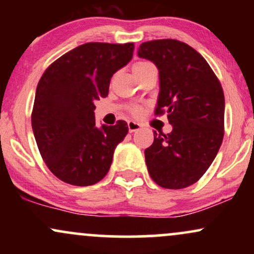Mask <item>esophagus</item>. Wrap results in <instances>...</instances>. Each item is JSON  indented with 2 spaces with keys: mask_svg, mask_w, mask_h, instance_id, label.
Listing matches in <instances>:
<instances>
[{
  "mask_svg": "<svg viewBox=\"0 0 254 254\" xmlns=\"http://www.w3.org/2000/svg\"><path fill=\"white\" fill-rule=\"evenodd\" d=\"M127 127H129L130 132H135V131H138L139 129H141V124L130 121V122H127Z\"/></svg>",
  "mask_w": 254,
  "mask_h": 254,
  "instance_id": "34e87169",
  "label": "esophagus"
}]
</instances>
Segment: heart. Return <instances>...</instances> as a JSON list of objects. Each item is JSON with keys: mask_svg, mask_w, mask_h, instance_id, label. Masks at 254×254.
<instances>
[{"mask_svg": "<svg viewBox=\"0 0 254 254\" xmlns=\"http://www.w3.org/2000/svg\"><path fill=\"white\" fill-rule=\"evenodd\" d=\"M150 66H153V64L149 62H145V61H139V62H136L132 66L133 74L135 75L139 74V72L144 71L145 69L150 68ZM141 111H142V107L139 106V105H130L129 106V112L133 116H138L139 113H141Z\"/></svg>", "mask_w": 254, "mask_h": 254, "instance_id": "heart-1", "label": "heart"}]
</instances>
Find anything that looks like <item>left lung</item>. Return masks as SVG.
<instances>
[{"label": "left lung", "mask_w": 254, "mask_h": 254, "mask_svg": "<svg viewBox=\"0 0 254 254\" xmlns=\"http://www.w3.org/2000/svg\"><path fill=\"white\" fill-rule=\"evenodd\" d=\"M138 56L159 69L155 116L167 113L173 130L154 132L144 150L151 179L165 189L192 185L210 167L224 135V94L208 62L188 44L157 39L139 45Z\"/></svg>", "instance_id": "left-lung-1"}]
</instances>
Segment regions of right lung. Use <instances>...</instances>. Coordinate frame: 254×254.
<instances>
[{"instance_id":"obj_1","label":"right lung","mask_w":254,"mask_h":254,"mask_svg":"<svg viewBox=\"0 0 254 254\" xmlns=\"http://www.w3.org/2000/svg\"><path fill=\"white\" fill-rule=\"evenodd\" d=\"M133 43H86L55 61L38 82L32 129L46 166L75 186L100 182L124 139L127 122L95 127L94 101L106 98L110 81L132 58Z\"/></svg>"}]
</instances>
